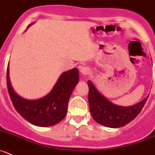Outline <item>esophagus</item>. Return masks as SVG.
I'll return each mask as SVG.
<instances>
[{"mask_svg": "<svg viewBox=\"0 0 155 155\" xmlns=\"http://www.w3.org/2000/svg\"><path fill=\"white\" fill-rule=\"evenodd\" d=\"M81 73H82V75H84V76H86V75H88L90 73V69L88 68V67H83L81 68L80 70Z\"/></svg>", "mask_w": 155, "mask_h": 155, "instance_id": "1", "label": "esophagus"}]
</instances>
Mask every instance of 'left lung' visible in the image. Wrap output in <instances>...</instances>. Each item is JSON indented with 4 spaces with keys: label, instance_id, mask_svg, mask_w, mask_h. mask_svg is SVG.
Instances as JSON below:
<instances>
[{
    "label": "left lung",
    "instance_id": "obj_1",
    "mask_svg": "<svg viewBox=\"0 0 155 155\" xmlns=\"http://www.w3.org/2000/svg\"><path fill=\"white\" fill-rule=\"evenodd\" d=\"M88 103L90 112L99 124L111 128H118L133 120L140 113L148 98V95L139 103L131 107L115 105L98 92L91 81L88 82Z\"/></svg>",
    "mask_w": 155,
    "mask_h": 155
}]
</instances>
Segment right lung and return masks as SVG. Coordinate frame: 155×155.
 <instances>
[{"label":"right lung","instance_id":"obj_1","mask_svg":"<svg viewBox=\"0 0 155 155\" xmlns=\"http://www.w3.org/2000/svg\"><path fill=\"white\" fill-rule=\"evenodd\" d=\"M78 82L79 70L73 68L61 75L52 91L45 97L26 100L13 91L9 77V64L7 66V85L12 103L24 119L38 127L55 125L65 117L69 99Z\"/></svg>","mask_w":155,"mask_h":155}]
</instances>
